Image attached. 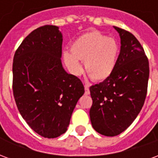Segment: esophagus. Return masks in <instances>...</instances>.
<instances>
[{"label": "esophagus", "instance_id": "obj_1", "mask_svg": "<svg viewBox=\"0 0 158 158\" xmlns=\"http://www.w3.org/2000/svg\"><path fill=\"white\" fill-rule=\"evenodd\" d=\"M85 95H89V86L87 85H85Z\"/></svg>", "mask_w": 158, "mask_h": 158}]
</instances>
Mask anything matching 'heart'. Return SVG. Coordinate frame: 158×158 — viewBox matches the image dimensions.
Listing matches in <instances>:
<instances>
[{"mask_svg": "<svg viewBox=\"0 0 158 158\" xmlns=\"http://www.w3.org/2000/svg\"><path fill=\"white\" fill-rule=\"evenodd\" d=\"M71 52H63V60L70 72L79 75L85 62L89 78L102 81L108 78L116 65L118 47L116 41L99 31H90L78 37L71 45Z\"/></svg>", "mask_w": 158, "mask_h": 158, "instance_id": "1", "label": "heart"}]
</instances>
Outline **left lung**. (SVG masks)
<instances>
[{
  "mask_svg": "<svg viewBox=\"0 0 158 158\" xmlns=\"http://www.w3.org/2000/svg\"><path fill=\"white\" fill-rule=\"evenodd\" d=\"M121 49L111 75L89 87V118L101 135L115 136L129 127L142 108L148 86L149 61L134 35L118 27Z\"/></svg>",
  "mask_w": 158,
  "mask_h": 158,
  "instance_id": "8db88e82",
  "label": "left lung"
}]
</instances>
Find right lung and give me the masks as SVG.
Listing matches in <instances>:
<instances>
[{
	"mask_svg": "<svg viewBox=\"0 0 158 158\" xmlns=\"http://www.w3.org/2000/svg\"><path fill=\"white\" fill-rule=\"evenodd\" d=\"M58 27L35 29L17 49L12 63L16 105L31 129L45 138L67 131L73 111L85 93L81 80L63 69Z\"/></svg>",
	"mask_w": 158,
	"mask_h": 158,
	"instance_id": "obj_1",
	"label": "right lung"
}]
</instances>
